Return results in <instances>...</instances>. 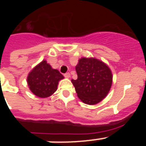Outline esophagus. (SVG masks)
Returning <instances> with one entry per match:
<instances>
[{
	"mask_svg": "<svg viewBox=\"0 0 146 146\" xmlns=\"http://www.w3.org/2000/svg\"><path fill=\"white\" fill-rule=\"evenodd\" d=\"M64 76L65 77H66V78H69V77H70V74H69V72H67V73H65V74H64Z\"/></svg>",
	"mask_w": 146,
	"mask_h": 146,
	"instance_id": "esophagus-1",
	"label": "esophagus"
}]
</instances>
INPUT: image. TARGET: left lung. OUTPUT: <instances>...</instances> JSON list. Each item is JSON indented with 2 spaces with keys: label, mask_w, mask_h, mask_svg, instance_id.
<instances>
[{
  "label": "left lung",
  "mask_w": 146,
  "mask_h": 146,
  "mask_svg": "<svg viewBox=\"0 0 146 146\" xmlns=\"http://www.w3.org/2000/svg\"><path fill=\"white\" fill-rule=\"evenodd\" d=\"M77 80H72L77 96L84 103L95 104L109 92L113 75L109 67L96 58L80 59L76 66Z\"/></svg>",
  "instance_id": "obj_1"
}]
</instances>
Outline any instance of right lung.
<instances>
[{"label": "right lung", "instance_id": "right-lung-1", "mask_svg": "<svg viewBox=\"0 0 146 146\" xmlns=\"http://www.w3.org/2000/svg\"><path fill=\"white\" fill-rule=\"evenodd\" d=\"M64 76L58 70L53 69L46 60H43L30 72L28 84L30 90L36 96L48 97L57 90L58 81Z\"/></svg>", "mask_w": 146, "mask_h": 146}]
</instances>
